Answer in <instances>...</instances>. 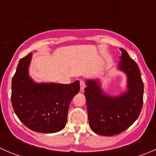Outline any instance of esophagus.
Returning <instances> with one entry per match:
<instances>
[{"instance_id":"34e87169","label":"esophagus","mask_w":156,"mask_h":156,"mask_svg":"<svg viewBox=\"0 0 156 156\" xmlns=\"http://www.w3.org/2000/svg\"><path fill=\"white\" fill-rule=\"evenodd\" d=\"M85 86H86L85 81H84V80H81V81H80V88H81V90L84 89Z\"/></svg>"}]
</instances>
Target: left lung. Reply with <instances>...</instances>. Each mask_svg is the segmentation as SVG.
I'll return each instance as SVG.
<instances>
[{"mask_svg":"<svg viewBox=\"0 0 156 156\" xmlns=\"http://www.w3.org/2000/svg\"><path fill=\"white\" fill-rule=\"evenodd\" d=\"M119 68L127 76L128 90L119 97L103 94L97 81H87L84 95L90 127L94 133L113 136L125 131L137 119L144 104V82L140 70L124 49Z\"/></svg>","mask_w":156,"mask_h":156,"instance_id":"8db88e82","label":"left lung"}]
</instances>
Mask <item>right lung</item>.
Listing matches in <instances>:
<instances>
[{
    "mask_svg": "<svg viewBox=\"0 0 156 156\" xmlns=\"http://www.w3.org/2000/svg\"><path fill=\"white\" fill-rule=\"evenodd\" d=\"M31 53L22 58L12 79L11 103L17 117L31 130L56 133L66 126L71 100L80 90L72 84H36L29 76Z\"/></svg>",
    "mask_w": 156,
    "mask_h": 156,
    "instance_id": "add662e5",
    "label": "right lung"
}]
</instances>
